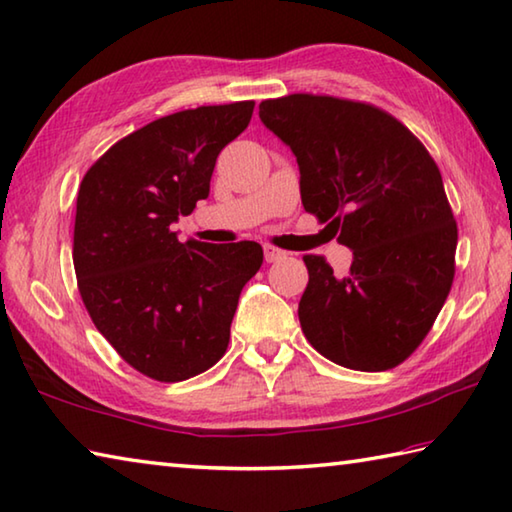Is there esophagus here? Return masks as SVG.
Instances as JSON below:
<instances>
[{"label": "esophagus", "mask_w": 512, "mask_h": 512, "mask_svg": "<svg viewBox=\"0 0 512 512\" xmlns=\"http://www.w3.org/2000/svg\"><path fill=\"white\" fill-rule=\"evenodd\" d=\"M284 257H286L284 250L275 248V246H264V259H266L268 264H273V262H280V259H284Z\"/></svg>", "instance_id": "esophagus-1"}]
</instances>
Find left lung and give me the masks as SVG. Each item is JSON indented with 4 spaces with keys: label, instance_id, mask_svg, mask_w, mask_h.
<instances>
[{
    "label": "left lung",
    "instance_id": "obj_1",
    "mask_svg": "<svg viewBox=\"0 0 512 512\" xmlns=\"http://www.w3.org/2000/svg\"><path fill=\"white\" fill-rule=\"evenodd\" d=\"M259 118L295 154L304 210L353 250L347 277L304 257L306 340L342 367H396L432 329L454 280L457 224L439 167L410 129L365 102L293 94L264 100Z\"/></svg>",
    "mask_w": 512,
    "mask_h": 512
}]
</instances>
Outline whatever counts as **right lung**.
<instances>
[{
	"instance_id": "add662e5",
	"label": "right lung",
	"mask_w": 512,
	"mask_h": 512,
	"mask_svg": "<svg viewBox=\"0 0 512 512\" xmlns=\"http://www.w3.org/2000/svg\"><path fill=\"white\" fill-rule=\"evenodd\" d=\"M253 100L176 111L125 136L89 167L73 228L78 288L127 365L179 383L224 356L241 288L264 262L255 241H179L172 224L208 199L217 156Z\"/></svg>"
}]
</instances>
